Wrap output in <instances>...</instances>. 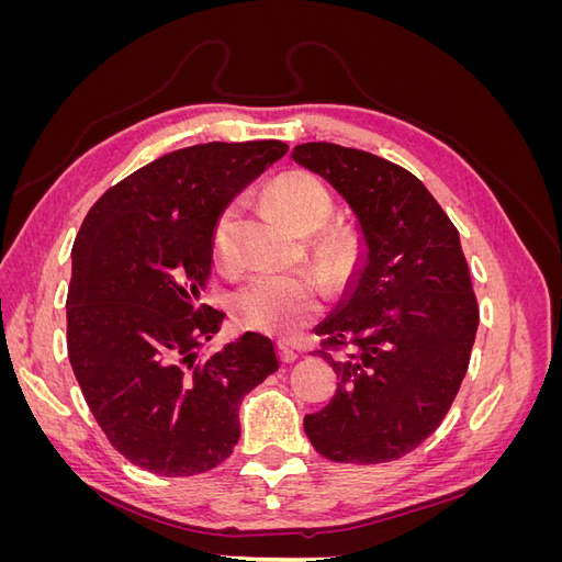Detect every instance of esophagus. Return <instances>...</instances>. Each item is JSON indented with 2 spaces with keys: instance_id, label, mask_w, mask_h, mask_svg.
I'll return each instance as SVG.
<instances>
[{
  "instance_id": "obj_1",
  "label": "esophagus",
  "mask_w": 562,
  "mask_h": 562,
  "mask_svg": "<svg viewBox=\"0 0 562 562\" xmlns=\"http://www.w3.org/2000/svg\"><path fill=\"white\" fill-rule=\"evenodd\" d=\"M279 356H281L283 363H293L297 359V353L288 345H279Z\"/></svg>"
}]
</instances>
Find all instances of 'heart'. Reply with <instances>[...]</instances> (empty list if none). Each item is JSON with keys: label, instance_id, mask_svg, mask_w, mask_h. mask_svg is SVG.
<instances>
[{"label": "heart", "instance_id": "1", "mask_svg": "<svg viewBox=\"0 0 562 562\" xmlns=\"http://www.w3.org/2000/svg\"><path fill=\"white\" fill-rule=\"evenodd\" d=\"M271 201L288 220V225L302 234H312L328 223L333 215V196L318 178L310 173H285L271 187ZM236 209L229 206L213 227V255L217 265L234 267L236 250L232 241ZM323 252L335 265L349 258V244L342 236H333L323 244ZM326 283L314 271H291V274H258L246 281L232 300L234 316L241 326L269 335L288 337L310 323L318 310Z\"/></svg>", "mask_w": 562, "mask_h": 562}]
</instances>
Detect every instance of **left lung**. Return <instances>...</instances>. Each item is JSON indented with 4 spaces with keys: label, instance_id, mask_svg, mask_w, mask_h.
Listing matches in <instances>:
<instances>
[{
    "label": "left lung",
    "instance_id": "8db88e82",
    "mask_svg": "<svg viewBox=\"0 0 562 562\" xmlns=\"http://www.w3.org/2000/svg\"><path fill=\"white\" fill-rule=\"evenodd\" d=\"M291 157L349 203L361 234L345 293L314 328L339 384L304 434L333 462H391L438 429L467 375L479 302L459 232L422 180L370 151L304 143Z\"/></svg>",
    "mask_w": 562,
    "mask_h": 562
}]
</instances>
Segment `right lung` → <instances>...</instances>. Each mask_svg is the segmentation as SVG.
Here are the masks:
<instances>
[{
	"instance_id": "right-lung-1",
	"label": "right lung",
	"mask_w": 562,
	"mask_h": 562,
	"mask_svg": "<svg viewBox=\"0 0 562 562\" xmlns=\"http://www.w3.org/2000/svg\"><path fill=\"white\" fill-rule=\"evenodd\" d=\"M288 151L281 140L176 149L100 196L72 246L67 353L95 422L128 462L194 475L232 454L239 407L279 370L274 342L244 333L199 353L225 314L201 304L217 217Z\"/></svg>"
}]
</instances>
